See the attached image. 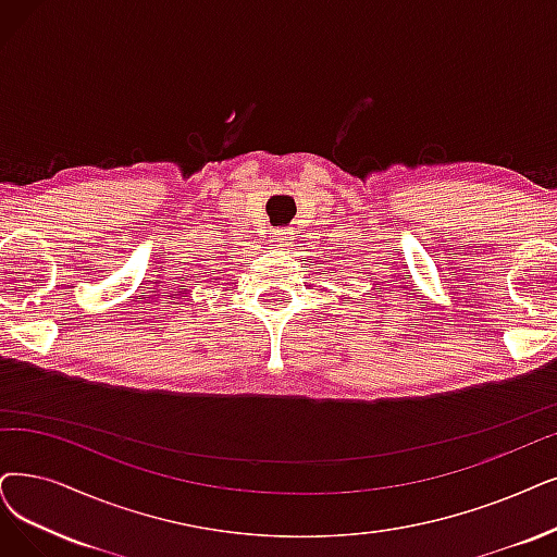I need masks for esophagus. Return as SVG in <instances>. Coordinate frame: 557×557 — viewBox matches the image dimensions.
I'll use <instances>...</instances> for the list:
<instances>
[{
	"label": "esophagus",
	"mask_w": 557,
	"mask_h": 557,
	"mask_svg": "<svg viewBox=\"0 0 557 557\" xmlns=\"http://www.w3.org/2000/svg\"><path fill=\"white\" fill-rule=\"evenodd\" d=\"M290 235H293V233L287 231V228H278V231H274V233H272L274 247H287V239H293Z\"/></svg>",
	"instance_id": "34e87169"
}]
</instances>
